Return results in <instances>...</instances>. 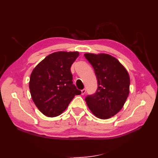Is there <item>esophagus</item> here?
Segmentation results:
<instances>
[{
	"instance_id": "34e87169",
	"label": "esophagus",
	"mask_w": 158,
	"mask_h": 158,
	"mask_svg": "<svg viewBox=\"0 0 158 158\" xmlns=\"http://www.w3.org/2000/svg\"><path fill=\"white\" fill-rule=\"evenodd\" d=\"M85 92H86L85 89H82V90H81V95H84L85 94Z\"/></svg>"
}]
</instances>
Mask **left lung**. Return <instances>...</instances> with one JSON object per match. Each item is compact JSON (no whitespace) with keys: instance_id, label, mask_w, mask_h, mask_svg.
Wrapping results in <instances>:
<instances>
[{"instance_id":"8db88e82","label":"left lung","mask_w":158,"mask_h":158,"mask_svg":"<svg viewBox=\"0 0 158 158\" xmlns=\"http://www.w3.org/2000/svg\"><path fill=\"white\" fill-rule=\"evenodd\" d=\"M94 69L98 89L85 98L89 110L96 117L109 119L123 108L130 92V75L119 61L107 53H85Z\"/></svg>"}]
</instances>
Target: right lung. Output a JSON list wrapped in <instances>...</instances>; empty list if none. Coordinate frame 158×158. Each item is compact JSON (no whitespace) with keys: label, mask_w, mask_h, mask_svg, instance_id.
<instances>
[{"label":"right lung","mask_w":158,"mask_h":158,"mask_svg":"<svg viewBox=\"0 0 158 158\" xmlns=\"http://www.w3.org/2000/svg\"><path fill=\"white\" fill-rule=\"evenodd\" d=\"M78 52H56L48 55L32 70L29 88L33 102L43 115L62 114L75 95L81 94L73 84L70 66Z\"/></svg>","instance_id":"right-lung-1"}]
</instances>
